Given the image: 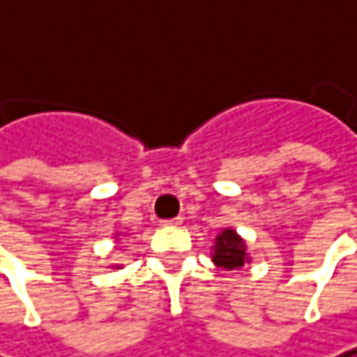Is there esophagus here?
<instances>
[{"instance_id": "obj_1", "label": "esophagus", "mask_w": 357, "mask_h": 357, "mask_svg": "<svg viewBox=\"0 0 357 357\" xmlns=\"http://www.w3.org/2000/svg\"><path fill=\"white\" fill-rule=\"evenodd\" d=\"M183 221H181V217H174V219H165L162 221V225H181Z\"/></svg>"}]
</instances>
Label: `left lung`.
Returning a JSON list of instances; mask_svg holds the SVG:
<instances>
[{"mask_svg": "<svg viewBox=\"0 0 357 357\" xmlns=\"http://www.w3.org/2000/svg\"><path fill=\"white\" fill-rule=\"evenodd\" d=\"M213 262L217 266L227 268V270L243 266V262H245V245L236 236L234 229H223L217 236Z\"/></svg>", "mask_w": 357, "mask_h": 357, "instance_id": "obj_1", "label": "left lung"}]
</instances>
